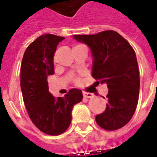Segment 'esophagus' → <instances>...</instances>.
<instances>
[{
	"instance_id": "esophagus-1",
	"label": "esophagus",
	"mask_w": 157,
	"mask_h": 157,
	"mask_svg": "<svg viewBox=\"0 0 157 157\" xmlns=\"http://www.w3.org/2000/svg\"><path fill=\"white\" fill-rule=\"evenodd\" d=\"M83 95H84V98H92V97H94V94L89 93V92H84Z\"/></svg>"
}]
</instances>
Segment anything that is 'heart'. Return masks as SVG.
<instances>
[{"mask_svg":"<svg viewBox=\"0 0 157 157\" xmlns=\"http://www.w3.org/2000/svg\"><path fill=\"white\" fill-rule=\"evenodd\" d=\"M76 46H78V45H76ZM76 46H74V47H76ZM74 47H73V48H74ZM73 84H78L80 82V78H79L78 77H74V78H73Z\"/></svg>","mask_w":157,"mask_h":157,"instance_id":"b5f03b06","label":"heart"}]
</instances>
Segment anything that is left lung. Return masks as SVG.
I'll use <instances>...</instances> for the list:
<instances>
[{"mask_svg":"<svg viewBox=\"0 0 157 157\" xmlns=\"http://www.w3.org/2000/svg\"><path fill=\"white\" fill-rule=\"evenodd\" d=\"M74 39L90 46L95 84H106L109 90L106 108L95 117V121L103 129H119L131 120L139 100L140 81L134 49L113 30L74 35Z\"/></svg>","mask_w":157,"mask_h":157,"instance_id":"left-lung-1","label":"left lung"}]
</instances>
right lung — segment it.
<instances>
[{
	"instance_id": "obj_1",
	"label": "right lung",
	"mask_w": 157,
	"mask_h": 157,
	"mask_svg": "<svg viewBox=\"0 0 157 157\" xmlns=\"http://www.w3.org/2000/svg\"><path fill=\"white\" fill-rule=\"evenodd\" d=\"M63 39L52 34L38 37L27 47L21 64L20 84L28 114L49 135H59L68 128L73 105L83 100L82 91L77 89L57 98L49 92L47 76L54 73L53 57Z\"/></svg>"
}]
</instances>
